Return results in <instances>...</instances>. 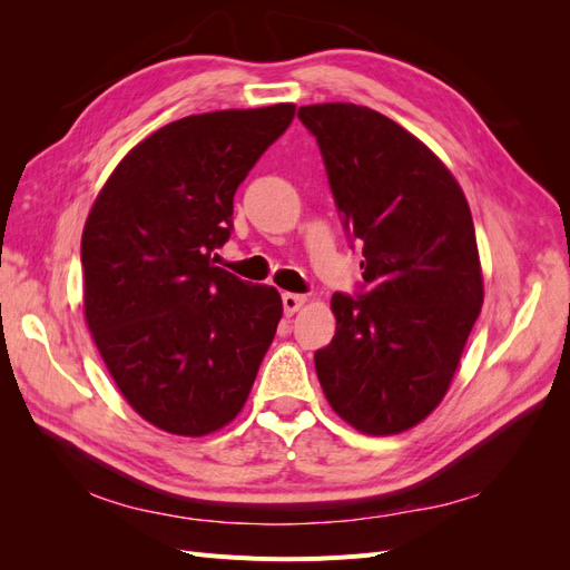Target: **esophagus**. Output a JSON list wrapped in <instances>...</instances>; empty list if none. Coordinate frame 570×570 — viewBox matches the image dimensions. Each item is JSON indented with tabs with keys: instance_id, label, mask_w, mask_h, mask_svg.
Returning <instances> with one entry per match:
<instances>
[{
	"instance_id": "obj_1",
	"label": "esophagus",
	"mask_w": 570,
	"mask_h": 570,
	"mask_svg": "<svg viewBox=\"0 0 570 570\" xmlns=\"http://www.w3.org/2000/svg\"><path fill=\"white\" fill-rule=\"evenodd\" d=\"M304 302H306L304 295H295V292H283V308H285L287 316L299 312V308L304 306Z\"/></svg>"
}]
</instances>
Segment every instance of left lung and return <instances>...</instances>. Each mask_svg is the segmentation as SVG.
I'll return each mask as SVG.
<instances>
[{
	"instance_id": "obj_1",
	"label": "left lung",
	"mask_w": 570,
	"mask_h": 570,
	"mask_svg": "<svg viewBox=\"0 0 570 570\" xmlns=\"http://www.w3.org/2000/svg\"><path fill=\"white\" fill-rule=\"evenodd\" d=\"M316 137L364 283L335 292L337 331L314 354L327 402L361 433L421 423L450 387L482 306L469 202L446 166L368 107L297 111Z\"/></svg>"
}]
</instances>
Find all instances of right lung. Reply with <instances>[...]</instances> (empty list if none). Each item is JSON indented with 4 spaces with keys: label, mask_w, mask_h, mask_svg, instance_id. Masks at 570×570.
Instances as JSON below:
<instances>
[{
    "label": "right lung",
    "mask_w": 570,
    "mask_h": 570,
    "mask_svg": "<svg viewBox=\"0 0 570 570\" xmlns=\"http://www.w3.org/2000/svg\"><path fill=\"white\" fill-rule=\"evenodd\" d=\"M295 105L174 120L116 166L82 230L85 321L140 416L199 438L230 423L283 316L278 289L214 266L233 197Z\"/></svg>",
    "instance_id": "1"
}]
</instances>
